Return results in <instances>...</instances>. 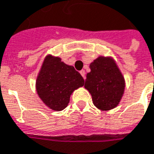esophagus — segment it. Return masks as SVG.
<instances>
[{
  "label": "esophagus",
  "instance_id": "obj_1",
  "mask_svg": "<svg viewBox=\"0 0 154 154\" xmlns=\"http://www.w3.org/2000/svg\"><path fill=\"white\" fill-rule=\"evenodd\" d=\"M80 73H81V75L82 76V77H83L84 79H86V77H85V71H84V70H82V71H80Z\"/></svg>",
  "mask_w": 154,
  "mask_h": 154
}]
</instances>
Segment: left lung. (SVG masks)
<instances>
[{"label":"left lung","instance_id":"1","mask_svg":"<svg viewBox=\"0 0 154 154\" xmlns=\"http://www.w3.org/2000/svg\"><path fill=\"white\" fill-rule=\"evenodd\" d=\"M85 88L92 95L93 104L103 111L114 108L120 102L125 88V81L114 61L99 57L90 64Z\"/></svg>","mask_w":154,"mask_h":154}]
</instances>
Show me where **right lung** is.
I'll return each instance as SVG.
<instances>
[{
  "label": "right lung",
  "instance_id": "right-lung-1",
  "mask_svg": "<svg viewBox=\"0 0 154 154\" xmlns=\"http://www.w3.org/2000/svg\"><path fill=\"white\" fill-rule=\"evenodd\" d=\"M83 85V77L73 66L49 55L44 60L36 79V92L47 107L62 111L68 105L74 90Z\"/></svg>",
  "mask_w": 154,
  "mask_h": 154
}]
</instances>
